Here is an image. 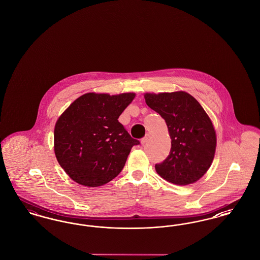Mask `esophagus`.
<instances>
[{"label":"esophagus","instance_id":"esophagus-1","mask_svg":"<svg viewBox=\"0 0 260 260\" xmlns=\"http://www.w3.org/2000/svg\"><path fill=\"white\" fill-rule=\"evenodd\" d=\"M149 136L148 135H146V136H144L143 138H141V143L142 144H145L146 142H147V140H148Z\"/></svg>","mask_w":260,"mask_h":260}]
</instances>
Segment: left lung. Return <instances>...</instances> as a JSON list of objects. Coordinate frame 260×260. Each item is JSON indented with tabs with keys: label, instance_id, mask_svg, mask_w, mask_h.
I'll use <instances>...</instances> for the list:
<instances>
[{
	"label": "left lung",
	"instance_id": "obj_1",
	"mask_svg": "<svg viewBox=\"0 0 260 260\" xmlns=\"http://www.w3.org/2000/svg\"><path fill=\"white\" fill-rule=\"evenodd\" d=\"M145 101L166 121L172 138L170 154L155 165L156 172L176 185L196 182L209 170L216 147L209 116L198 101L184 91L146 93Z\"/></svg>",
	"mask_w": 260,
	"mask_h": 260
}]
</instances>
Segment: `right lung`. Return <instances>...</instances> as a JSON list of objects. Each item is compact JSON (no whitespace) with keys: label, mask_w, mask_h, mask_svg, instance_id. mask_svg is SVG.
<instances>
[{"label":"right lung","mask_w":260,"mask_h":260,"mask_svg":"<svg viewBox=\"0 0 260 260\" xmlns=\"http://www.w3.org/2000/svg\"><path fill=\"white\" fill-rule=\"evenodd\" d=\"M135 93H86L66 109L54 127L56 159L74 181L98 187L124 169L133 146L140 144L118 119Z\"/></svg>","instance_id":"add662e5"}]
</instances>
